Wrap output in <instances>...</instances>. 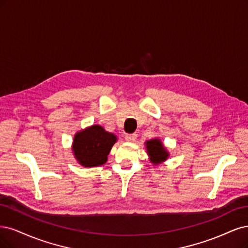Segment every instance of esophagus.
Returning <instances> with one entry per match:
<instances>
[{"instance_id": "esophagus-1", "label": "esophagus", "mask_w": 248, "mask_h": 248, "mask_svg": "<svg viewBox=\"0 0 248 248\" xmlns=\"http://www.w3.org/2000/svg\"><path fill=\"white\" fill-rule=\"evenodd\" d=\"M136 139H138V135H136L135 133L126 134V135H125V140H128V141H134Z\"/></svg>"}]
</instances>
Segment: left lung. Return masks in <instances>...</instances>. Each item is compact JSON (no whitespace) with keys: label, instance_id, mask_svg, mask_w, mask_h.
<instances>
[{"label":"left lung","instance_id":"1","mask_svg":"<svg viewBox=\"0 0 248 248\" xmlns=\"http://www.w3.org/2000/svg\"><path fill=\"white\" fill-rule=\"evenodd\" d=\"M147 150L152 159V163L154 164H158L161 161L166 160V158L168 157V153L165 151V148L159 140H148Z\"/></svg>","mask_w":248,"mask_h":248}]
</instances>
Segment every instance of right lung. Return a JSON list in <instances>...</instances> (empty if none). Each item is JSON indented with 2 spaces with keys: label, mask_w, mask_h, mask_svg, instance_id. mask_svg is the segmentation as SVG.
<instances>
[{
  "label": "right lung",
  "mask_w": 248,
  "mask_h": 248,
  "mask_svg": "<svg viewBox=\"0 0 248 248\" xmlns=\"http://www.w3.org/2000/svg\"><path fill=\"white\" fill-rule=\"evenodd\" d=\"M116 140L115 134L106 131L99 125H93L75 135L73 144L75 157L83 166L101 165L107 162Z\"/></svg>",
  "instance_id": "obj_1"
}]
</instances>
